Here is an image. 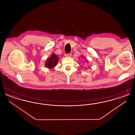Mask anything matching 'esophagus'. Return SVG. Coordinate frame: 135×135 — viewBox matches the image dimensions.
Segmentation results:
<instances>
[{
  "mask_svg": "<svg viewBox=\"0 0 135 135\" xmlns=\"http://www.w3.org/2000/svg\"><path fill=\"white\" fill-rule=\"evenodd\" d=\"M71 56H72V54H71V53H69V54H66V56L68 57H71Z\"/></svg>",
  "mask_w": 135,
  "mask_h": 135,
  "instance_id": "1",
  "label": "esophagus"
}]
</instances>
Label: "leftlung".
Returning <instances> with one entry per match:
<instances>
[{
  "label": "left lung",
  "instance_id": "obj_1",
  "mask_svg": "<svg viewBox=\"0 0 135 135\" xmlns=\"http://www.w3.org/2000/svg\"><path fill=\"white\" fill-rule=\"evenodd\" d=\"M87 62H88V61H87Z\"/></svg>",
  "mask_w": 135,
  "mask_h": 135
}]
</instances>
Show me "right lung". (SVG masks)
<instances>
[{"label":"right lung","mask_w":135,"mask_h":135,"mask_svg":"<svg viewBox=\"0 0 135 135\" xmlns=\"http://www.w3.org/2000/svg\"><path fill=\"white\" fill-rule=\"evenodd\" d=\"M58 61H59V58H58V56L52 53L51 56L50 58L47 59L45 62V67L50 69H52L57 65Z\"/></svg>","instance_id":"obj_1"}]
</instances>
